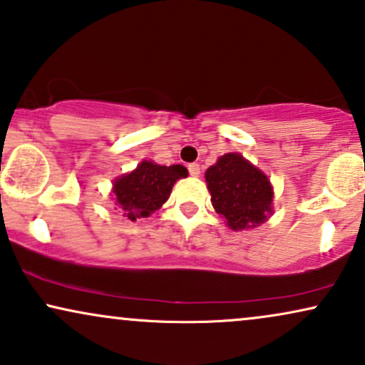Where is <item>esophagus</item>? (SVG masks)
<instances>
[{
    "label": "esophagus",
    "mask_w": 365,
    "mask_h": 365,
    "mask_svg": "<svg viewBox=\"0 0 365 365\" xmlns=\"http://www.w3.org/2000/svg\"><path fill=\"white\" fill-rule=\"evenodd\" d=\"M187 170H190V174L192 175V178H196V175H200V173H201L200 164H190L187 165Z\"/></svg>",
    "instance_id": "esophagus-1"
}]
</instances>
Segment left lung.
Instances as JSON below:
<instances>
[{"instance_id": "8db88e82", "label": "left lung", "mask_w": 365, "mask_h": 365, "mask_svg": "<svg viewBox=\"0 0 365 365\" xmlns=\"http://www.w3.org/2000/svg\"><path fill=\"white\" fill-rule=\"evenodd\" d=\"M211 205L232 230L259 227L271 213L272 187L267 175L240 154H225L205 174Z\"/></svg>"}]
</instances>
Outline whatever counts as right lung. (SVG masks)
<instances>
[{
    "label": "right lung",
    "instance_id": "right-lung-1",
    "mask_svg": "<svg viewBox=\"0 0 365 365\" xmlns=\"http://www.w3.org/2000/svg\"><path fill=\"white\" fill-rule=\"evenodd\" d=\"M187 178V169L181 164L159 165L143 160L133 173L121 175L113 184L116 205L123 217L132 222L147 218L168 201L174 182Z\"/></svg>",
    "mask_w": 365,
    "mask_h": 365
}]
</instances>
